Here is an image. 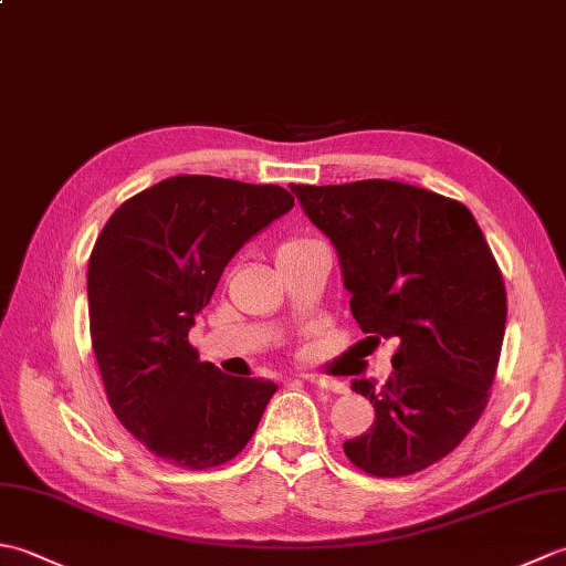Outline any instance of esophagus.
Returning <instances> with one entry per match:
<instances>
[{
  "instance_id": "obj_1",
  "label": "esophagus",
  "mask_w": 566,
  "mask_h": 566,
  "mask_svg": "<svg viewBox=\"0 0 566 566\" xmlns=\"http://www.w3.org/2000/svg\"><path fill=\"white\" fill-rule=\"evenodd\" d=\"M306 379L311 384H316V387L326 389V391H333V394H345V384L343 381H335V379H328V377H318V375H306Z\"/></svg>"
}]
</instances>
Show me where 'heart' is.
I'll use <instances>...</instances> for the list:
<instances>
[{
    "mask_svg": "<svg viewBox=\"0 0 566 566\" xmlns=\"http://www.w3.org/2000/svg\"><path fill=\"white\" fill-rule=\"evenodd\" d=\"M316 240H308V238H290L284 240V243L280 245V250H276V255H284V252H294V250H302L306 245H314Z\"/></svg>",
    "mask_w": 566,
    "mask_h": 566,
    "instance_id": "heart-1",
    "label": "heart"
}]
</instances>
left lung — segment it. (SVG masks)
I'll return each instance as SVG.
<instances>
[{"label": "left lung", "mask_w": 566, "mask_h": 566, "mask_svg": "<svg viewBox=\"0 0 566 566\" xmlns=\"http://www.w3.org/2000/svg\"><path fill=\"white\" fill-rule=\"evenodd\" d=\"M292 191L338 252L359 328L396 343L387 381L353 379L375 423L345 440L347 460L420 472L467 438L496 377L506 286L482 228L464 203L389 179Z\"/></svg>", "instance_id": "1"}]
</instances>
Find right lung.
Listing matches in <instances>:
<instances>
[{
	"mask_svg": "<svg viewBox=\"0 0 566 566\" xmlns=\"http://www.w3.org/2000/svg\"><path fill=\"white\" fill-rule=\"evenodd\" d=\"M292 207L276 185L179 175L124 201L94 243V357L114 413L160 460L219 467L255 432L276 384L201 363L189 328L235 252Z\"/></svg>",
	"mask_w": 566,
	"mask_h": 566,
	"instance_id": "right-lung-1",
	"label": "right lung"
}]
</instances>
